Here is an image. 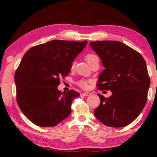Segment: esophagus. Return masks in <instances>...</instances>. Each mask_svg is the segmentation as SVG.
Returning <instances> with one entry per match:
<instances>
[{
    "instance_id": "1",
    "label": "esophagus",
    "mask_w": 157,
    "mask_h": 157,
    "mask_svg": "<svg viewBox=\"0 0 157 157\" xmlns=\"http://www.w3.org/2000/svg\"><path fill=\"white\" fill-rule=\"evenodd\" d=\"M91 94L90 92H84L82 94V95H84V96H89Z\"/></svg>"
}]
</instances>
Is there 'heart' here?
Listing matches in <instances>:
<instances>
[{
    "instance_id": "1",
    "label": "heart",
    "mask_w": 157,
    "mask_h": 157,
    "mask_svg": "<svg viewBox=\"0 0 157 157\" xmlns=\"http://www.w3.org/2000/svg\"><path fill=\"white\" fill-rule=\"evenodd\" d=\"M97 56L96 55H92V54H89V55H87L86 57V59L87 61V62H88L89 63H91L92 62V60L94 59V58L96 57ZM74 66V63H73L72 64V66L73 67ZM78 84L81 87H82V88H84V89H86L88 88L89 86V82L86 81V80H84V79H82V80L79 81L78 82Z\"/></svg>"
}]
</instances>
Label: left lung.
Wrapping results in <instances>:
<instances>
[{"mask_svg":"<svg viewBox=\"0 0 157 157\" xmlns=\"http://www.w3.org/2000/svg\"><path fill=\"white\" fill-rule=\"evenodd\" d=\"M90 46L105 68L98 77V89L112 92L107 98L98 94L100 103L94 115L106 126L128 125L139 116L147 102L150 79L144 58L120 41H94Z\"/></svg>","mask_w":157,"mask_h":157,"instance_id":"left-lung-1","label":"left lung"}]
</instances>
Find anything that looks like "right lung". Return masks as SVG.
<instances>
[{
	"label": "right lung",
	"mask_w": 157,
	"mask_h": 157,
	"mask_svg": "<svg viewBox=\"0 0 157 157\" xmlns=\"http://www.w3.org/2000/svg\"><path fill=\"white\" fill-rule=\"evenodd\" d=\"M88 42L52 40L25 53L14 75L17 101L23 113L39 127H54L70 115L79 94L58 90L60 78L71 71L74 59Z\"/></svg>",
	"instance_id": "obj_1"
}]
</instances>
